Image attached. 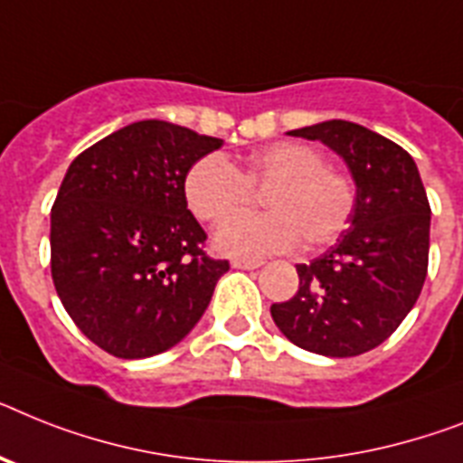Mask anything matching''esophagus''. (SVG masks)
Returning a JSON list of instances; mask_svg holds the SVG:
<instances>
[{"instance_id": "obj_1", "label": "esophagus", "mask_w": 463, "mask_h": 463, "mask_svg": "<svg viewBox=\"0 0 463 463\" xmlns=\"http://www.w3.org/2000/svg\"><path fill=\"white\" fill-rule=\"evenodd\" d=\"M260 265H262V260H246V258L232 260V267H236V269H258Z\"/></svg>"}]
</instances>
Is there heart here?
<instances>
[{
	"label": "heart",
	"instance_id": "obj_1",
	"mask_svg": "<svg viewBox=\"0 0 463 463\" xmlns=\"http://www.w3.org/2000/svg\"><path fill=\"white\" fill-rule=\"evenodd\" d=\"M265 190L270 208L260 216L235 218ZM186 205L201 222H223L215 248L236 258L284 253L305 239L307 246H326L345 232L353 217L354 182L319 148L303 141H281L260 148L234 167L224 156L198 158L184 175Z\"/></svg>",
	"mask_w": 463,
	"mask_h": 463
}]
</instances>
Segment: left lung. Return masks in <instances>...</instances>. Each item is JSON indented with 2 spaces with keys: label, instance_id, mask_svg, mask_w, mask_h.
Instances as JSON below:
<instances>
[{
  "label": "left lung",
  "instance_id": "8db88e82",
  "mask_svg": "<svg viewBox=\"0 0 463 463\" xmlns=\"http://www.w3.org/2000/svg\"><path fill=\"white\" fill-rule=\"evenodd\" d=\"M288 135L319 139L357 184L350 229L309 265L298 293L269 307L281 334L326 357L369 353L414 307L429 272L430 205L416 163L395 141L357 122L326 120Z\"/></svg>",
  "mask_w": 463,
  "mask_h": 463
}]
</instances>
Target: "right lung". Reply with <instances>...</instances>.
Listing matches in <instances>:
<instances>
[{"label":"right lung","instance_id":"1","mask_svg":"<svg viewBox=\"0 0 463 463\" xmlns=\"http://www.w3.org/2000/svg\"><path fill=\"white\" fill-rule=\"evenodd\" d=\"M222 146L141 120L72 160L52 208V279L75 326L122 360L165 353L203 317L229 260L186 208L184 175Z\"/></svg>","mask_w":463,"mask_h":463}]
</instances>
